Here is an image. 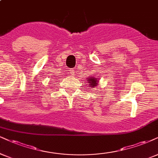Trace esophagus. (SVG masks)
<instances>
[{
	"label": "esophagus",
	"mask_w": 158,
	"mask_h": 158,
	"mask_svg": "<svg viewBox=\"0 0 158 158\" xmlns=\"http://www.w3.org/2000/svg\"><path fill=\"white\" fill-rule=\"evenodd\" d=\"M69 75H72V76H73V74H74V70H73V69H69Z\"/></svg>",
	"instance_id": "34e87169"
}]
</instances>
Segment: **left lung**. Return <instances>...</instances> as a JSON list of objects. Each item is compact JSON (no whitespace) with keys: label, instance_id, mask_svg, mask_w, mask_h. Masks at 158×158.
Returning a JSON list of instances; mask_svg holds the SVG:
<instances>
[{"label":"left lung","instance_id":"left-lung-1","mask_svg":"<svg viewBox=\"0 0 158 158\" xmlns=\"http://www.w3.org/2000/svg\"><path fill=\"white\" fill-rule=\"evenodd\" d=\"M85 80H87L86 83H89V87H91V88H97V86L99 84V81H100V80H98V77H93V76H91V77L89 76Z\"/></svg>","mask_w":158,"mask_h":158}]
</instances>
